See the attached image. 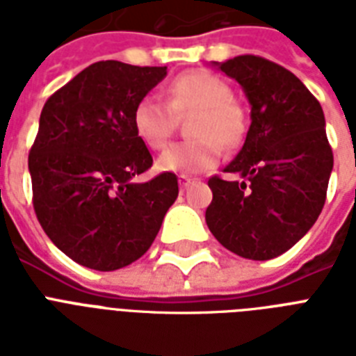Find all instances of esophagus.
<instances>
[{"mask_svg": "<svg viewBox=\"0 0 356 356\" xmlns=\"http://www.w3.org/2000/svg\"><path fill=\"white\" fill-rule=\"evenodd\" d=\"M192 183H194V179L188 177V175H179V186H181V188H186V186Z\"/></svg>", "mask_w": 356, "mask_h": 356, "instance_id": "obj_1", "label": "esophagus"}]
</instances>
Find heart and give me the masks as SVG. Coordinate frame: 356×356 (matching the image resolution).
Here are the masks:
<instances>
[{
    "label": "heart",
    "instance_id": "obj_1",
    "mask_svg": "<svg viewBox=\"0 0 356 356\" xmlns=\"http://www.w3.org/2000/svg\"><path fill=\"white\" fill-rule=\"evenodd\" d=\"M195 114L188 133L194 136L162 151L156 170L166 173H200L212 170L223 147H234L245 136V114L233 102V88L220 75L194 70L177 75L166 86V99L147 94L134 105L133 127L151 149H161L175 129V116Z\"/></svg>",
    "mask_w": 356,
    "mask_h": 356
}]
</instances>
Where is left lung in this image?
Wrapping results in <instances>:
<instances>
[{
	"mask_svg": "<svg viewBox=\"0 0 356 356\" xmlns=\"http://www.w3.org/2000/svg\"><path fill=\"white\" fill-rule=\"evenodd\" d=\"M214 66L242 86L251 125L223 170L242 181L209 179L207 225L243 259H275L309 233L325 203L332 172L325 116L309 88L271 60L240 55Z\"/></svg>",
	"mask_w": 356,
	"mask_h": 356,
	"instance_id": "8db88e82",
	"label": "left lung"
}]
</instances>
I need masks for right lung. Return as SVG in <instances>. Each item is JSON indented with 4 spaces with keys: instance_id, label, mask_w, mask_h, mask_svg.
<instances>
[{
    "instance_id": "obj_1",
    "label": "right lung",
    "mask_w": 356,
    "mask_h": 356,
    "mask_svg": "<svg viewBox=\"0 0 356 356\" xmlns=\"http://www.w3.org/2000/svg\"><path fill=\"white\" fill-rule=\"evenodd\" d=\"M166 74L99 60L42 108L29 153L33 205L49 240L77 264L114 271L138 260L177 200L175 173L133 181L153 164L133 127L134 105Z\"/></svg>"
}]
</instances>
